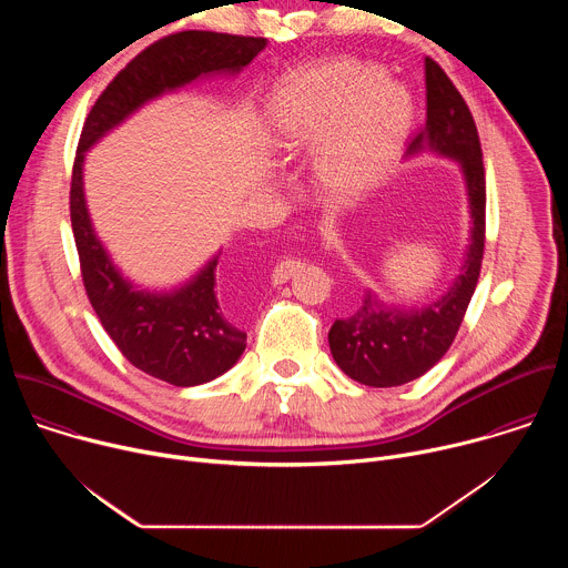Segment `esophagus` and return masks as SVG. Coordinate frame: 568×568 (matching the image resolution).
Instances as JSON below:
<instances>
[{
	"instance_id": "esophagus-1",
	"label": "esophagus",
	"mask_w": 568,
	"mask_h": 568,
	"mask_svg": "<svg viewBox=\"0 0 568 568\" xmlns=\"http://www.w3.org/2000/svg\"><path fill=\"white\" fill-rule=\"evenodd\" d=\"M301 267V261H294V258H285L281 263H276V267L272 270V283L274 285H281L285 281H290Z\"/></svg>"
}]
</instances>
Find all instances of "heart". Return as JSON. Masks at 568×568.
<instances>
[{
  "label": "heart",
  "mask_w": 568,
  "mask_h": 568,
  "mask_svg": "<svg viewBox=\"0 0 568 568\" xmlns=\"http://www.w3.org/2000/svg\"><path fill=\"white\" fill-rule=\"evenodd\" d=\"M412 125V101L377 64L339 58L294 71L263 119L267 145L290 159L314 148L312 182L328 202L371 191Z\"/></svg>",
  "instance_id": "heart-1"
}]
</instances>
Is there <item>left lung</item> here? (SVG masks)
<instances>
[{
	"mask_svg": "<svg viewBox=\"0 0 568 568\" xmlns=\"http://www.w3.org/2000/svg\"><path fill=\"white\" fill-rule=\"evenodd\" d=\"M425 85L427 121L407 154L432 150L458 161L471 215L469 247L463 272L438 301L404 310L366 292L351 316L333 323L328 342L337 366L355 382L377 388L407 384L443 359L476 290L485 247V171L476 123L449 75L432 58H425Z\"/></svg>",
	"mask_w": 568,
	"mask_h": 568,
	"instance_id": "8db88e82",
	"label": "left lung"
}]
</instances>
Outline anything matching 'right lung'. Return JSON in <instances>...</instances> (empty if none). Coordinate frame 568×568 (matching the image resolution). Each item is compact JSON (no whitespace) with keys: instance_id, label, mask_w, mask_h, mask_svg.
I'll use <instances>...</instances> for the list:
<instances>
[{"instance_id":"add662e5","label":"right lung","mask_w":568,"mask_h":568,"mask_svg":"<svg viewBox=\"0 0 568 568\" xmlns=\"http://www.w3.org/2000/svg\"><path fill=\"white\" fill-rule=\"evenodd\" d=\"M265 47V38L213 31H182L159 40L114 75L80 132L69 211L88 298L123 357L139 371L173 386H195L226 373L245 351L247 333L235 326L217 301V256L193 281L173 292L136 290L121 276L88 213L85 152L143 103L206 73H237Z\"/></svg>"}]
</instances>
